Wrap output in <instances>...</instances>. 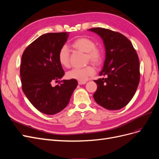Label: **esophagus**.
<instances>
[{"label": "esophagus", "mask_w": 159, "mask_h": 159, "mask_svg": "<svg viewBox=\"0 0 159 159\" xmlns=\"http://www.w3.org/2000/svg\"><path fill=\"white\" fill-rule=\"evenodd\" d=\"M86 84L85 81H78L79 85H83V84Z\"/></svg>", "instance_id": "1"}]
</instances>
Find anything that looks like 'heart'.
Returning <instances> with one entry per match:
<instances>
[{
    "mask_svg": "<svg viewBox=\"0 0 159 159\" xmlns=\"http://www.w3.org/2000/svg\"><path fill=\"white\" fill-rule=\"evenodd\" d=\"M95 45L94 40L87 37L78 38L71 43V46L74 49L85 53L86 61H89L96 66H99L103 61V54L101 48L95 46ZM57 58L61 66L64 68H68L70 66V52L66 46L60 48L57 54ZM95 71L94 66L90 64L83 68L71 70L67 72L66 77L70 80L85 81L89 76L95 74Z\"/></svg>",
    "mask_w": 159,
    "mask_h": 159,
    "instance_id": "1",
    "label": "heart"
}]
</instances>
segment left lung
Instances as JSON below:
<instances>
[{
	"label": "left lung",
	"mask_w": 159,
	"mask_h": 159,
	"mask_svg": "<svg viewBox=\"0 0 159 159\" xmlns=\"http://www.w3.org/2000/svg\"><path fill=\"white\" fill-rule=\"evenodd\" d=\"M89 30L99 35L105 46V60L99 75L94 80L98 89L93 94L97 103L109 110L124 107L131 100L140 80V66L132 43L122 34L103 28Z\"/></svg>",
	"instance_id": "8db88e82"
}]
</instances>
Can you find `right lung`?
I'll use <instances>...</instances> for the list:
<instances>
[{
  "instance_id": "add662e5",
  "label": "right lung",
  "mask_w": 159,
  "mask_h": 159,
  "mask_svg": "<svg viewBox=\"0 0 159 159\" xmlns=\"http://www.w3.org/2000/svg\"><path fill=\"white\" fill-rule=\"evenodd\" d=\"M68 38V32L47 33L32 42L22 56L20 74L22 89L40 112L54 115L69 103L78 85L75 80L58 81L65 74L57 54ZM59 81L54 87L51 82Z\"/></svg>"
}]
</instances>
